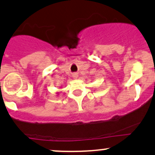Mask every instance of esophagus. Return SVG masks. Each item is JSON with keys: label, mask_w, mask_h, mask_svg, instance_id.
I'll return each instance as SVG.
<instances>
[{"label": "esophagus", "mask_w": 155, "mask_h": 155, "mask_svg": "<svg viewBox=\"0 0 155 155\" xmlns=\"http://www.w3.org/2000/svg\"><path fill=\"white\" fill-rule=\"evenodd\" d=\"M73 77H74V79H76V78L78 77V74H73Z\"/></svg>", "instance_id": "34e87169"}]
</instances>
